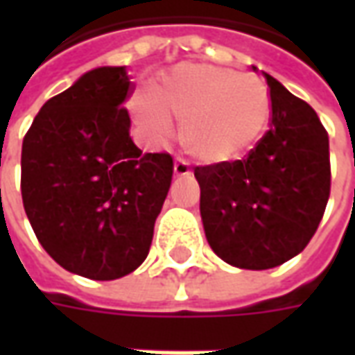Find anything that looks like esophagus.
Instances as JSON below:
<instances>
[{
  "instance_id": "esophagus-1",
  "label": "esophagus",
  "mask_w": 355,
  "mask_h": 355,
  "mask_svg": "<svg viewBox=\"0 0 355 355\" xmlns=\"http://www.w3.org/2000/svg\"><path fill=\"white\" fill-rule=\"evenodd\" d=\"M175 175L177 177H188V175H192V169H190V163L186 162L184 157H177V162H175Z\"/></svg>"
}]
</instances>
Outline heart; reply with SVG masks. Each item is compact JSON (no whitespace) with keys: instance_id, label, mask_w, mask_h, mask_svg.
<instances>
[{"instance_id":"b5f03b06","label":"heart","mask_w":355,"mask_h":355,"mask_svg":"<svg viewBox=\"0 0 355 355\" xmlns=\"http://www.w3.org/2000/svg\"><path fill=\"white\" fill-rule=\"evenodd\" d=\"M140 125L165 135L169 119L182 121V142L205 163L238 159L266 127L270 96L261 80L211 64H180L150 89V101L135 98Z\"/></svg>"}]
</instances>
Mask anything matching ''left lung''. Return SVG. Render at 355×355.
<instances>
[{"label": "left lung", "mask_w": 355, "mask_h": 355, "mask_svg": "<svg viewBox=\"0 0 355 355\" xmlns=\"http://www.w3.org/2000/svg\"><path fill=\"white\" fill-rule=\"evenodd\" d=\"M270 129L241 159L193 167L211 249L224 262L268 270L297 257L318 230L329 193V135L315 110L264 73Z\"/></svg>", "instance_id": "8db88e82"}]
</instances>
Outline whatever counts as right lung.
I'll return each instance as SVG.
<instances>
[{"mask_svg":"<svg viewBox=\"0 0 355 355\" xmlns=\"http://www.w3.org/2000/svg\"><path fill=\"white\" fill-rule=\"evenodd\" d=\"M125 66L91 70L43 104L22 140L20 190L37 241L89 279L131 274L148 257L173 157L142 154L123 108Z\"/></svg>","mask_w":355,"mask_h":355,"instance_id":"obj_1","label":"right lung"}]
</instances>
